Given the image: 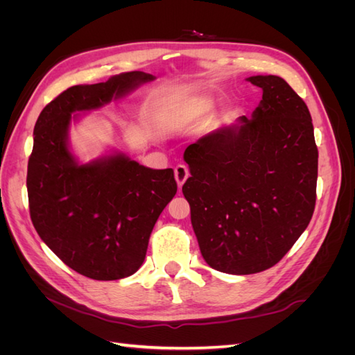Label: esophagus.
<instances>
[{"mask_svg": "<svg viewBox=\"0 0 355 355\" xmlns=\"http://www.w3.org/2000/svg\"><path fill=\"white\" fill-rule=\"evenodd\" d=\"M188 176H189V170L185 164H178L175 167V179L178 182L179 188L185 184V180L188 179Z\"/></svg>", "mask_w": 355, "mask_h": 355, "instance_id": "obj_1", "label": "esophagus"}]
</instances>
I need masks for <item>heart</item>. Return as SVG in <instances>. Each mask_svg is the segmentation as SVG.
Here are the masks:
<instances>
[{"label": "heart", "mask_w": 355, "mask_h": 355, "mask_svg": "<svg viewBox=\"0 0 355 355\" xmlns=\"http://www.w3.org/2000/svg\"><path fill=\"white\" fill-rule=\"evenodd\" d=\"M207 108H209V102L206 99L196 98V99H189L188 102H185L184 108H182V114L187 116H194V115L204 112Z\"/></svg>", "instance_id": "b5f03b06"}]
</instances>
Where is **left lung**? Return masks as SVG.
<instances>
[{
  "label": "left lung",
  "mask_w": 355,
  "mask_h": 355,
  "mask_svg": "<svg viewBox=\"0 0 355 355\" xmlns=\"http://www.w3.org/2000/svg\"><path fill=\"white\" fill-rule=\"evenodd\" d=\"M261 87L249 118L191 144L182 187L201 254L213 270L247 275L292 249L313 218L318 149L305 102L277 75L247 78Z\"/></svg>",
  "instance_id": "left-lung-1"
}]
</instances>
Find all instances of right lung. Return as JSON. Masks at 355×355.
I'll list each match as a JSON object with an SVG mask.
<instances>
[{
	"instance_id": "right-lung-1",
	"label": "right lung",
	"mask_w": 355,
	"mask_h": 355,
	"mask_svg": "<svg viewBox=\"0 0 355 355\" xmlns=\"http://www.w3.org/2000/svg\"><path fill=\"white\" fill-rule=\"evenodd\" d=\"M153 80L133 71L73 85L35 123L26 176L31 220L63 263L93 280H120L141 268L154 225L178 184L173 168H148L124 154L80 164L68 148L71 114L98 110Z\"/></svg>"
}]
</instances>
